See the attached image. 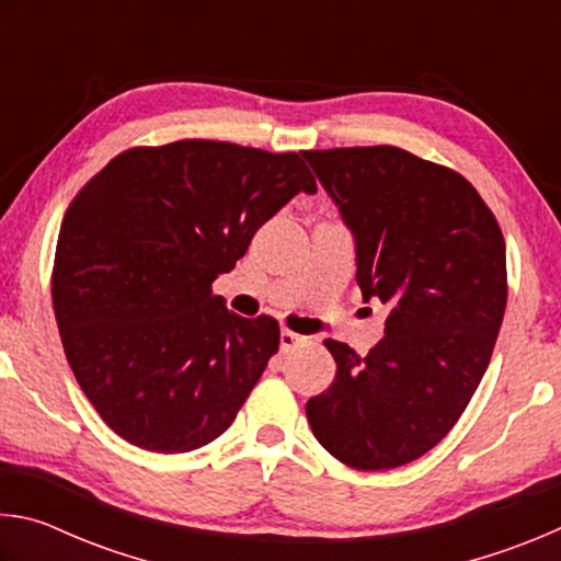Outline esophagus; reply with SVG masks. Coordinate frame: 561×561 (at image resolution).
Segmentation results:
<instances>
[{
  "label": "esophagus",
  "instance_id": "1",
  "mask_svg": "<svg viewBox=\"0 0 561 561\" xmlns=\"http://www.w3.org/2000/svg\"><path fill=\"white\" fill-rule=\"evenodd\" d=\"M301 341H304V336L294 334V331H287V329L279 331V348L284 351V354H287V351H291L294 346H299Z\"/></svg>",
  "mask_w": 561,
  "mask_h": 561
}]
</instances>
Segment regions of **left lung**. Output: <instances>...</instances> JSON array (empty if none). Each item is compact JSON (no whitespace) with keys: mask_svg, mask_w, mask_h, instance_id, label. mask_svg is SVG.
Masks as SVG:
<instances>
[{"mask_svg":"<svg viewBox=\"0 0 561 561\" xmlns=\"http://www.w3.org/2000/svg\"><path fill=\"white\" fill-rule=\"evenodd\" d=\"M354 237L364 301L388 307L358 356L324 344L336 378L307 403L314 438L356 470L435 448L488 371L507 304L505 237L468 180L393 146L307 150Z\"/></svg>","mask_w":561,"mask_h":561,"instance_id":"obj_1","label":"left lung"}]
</instances>
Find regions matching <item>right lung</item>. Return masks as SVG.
<instances>
[{"label": "right lung", "instance_id": "obj_1", "mask_svg": "<svg viewBox=\"0 0 561 561\" xmlns=\"http://www.w3.org/2000/svg\"><path fill=\"white\" fill-rule=\"evenodd\" d=\"M299 193L317 183L297 153L178 140L126 150L73 197L54 314L76 381L123 440L173 455L230 428L279 327L230 314L210 284Z\"/></svg>", "mask_w": 561, "mask_h": 561}]
</instances>
